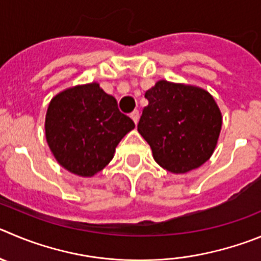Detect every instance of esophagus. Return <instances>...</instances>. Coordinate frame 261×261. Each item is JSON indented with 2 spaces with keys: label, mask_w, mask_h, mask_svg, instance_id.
I'll use <instances>...</instances> for the list:
<instances>
[{
  "label": "esophagus",
  "mask_w": 261,
  "mask_h": 261,
  "mask_svg": "<svg viewBox=\"0 0 261 261\" xmlns=\"http://www.w3.org/2000/svg\"><path fill=\"white\" fill-rule=\"evenodd\" d=\"M130 117L133 118V121L135 122V125H136V123L139 122V117H140V113H139V111H134L133 113L130 114Z\"/></svg>",
  "instance_id": "esophagus-1"
}]
</instances>
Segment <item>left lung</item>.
Returning a JSON list of instances; mask_svg holds the SVG:
<instances>
[{
  "mask_svg": "<svg viewBox=\"0 0 261 261\" xmlns=\"http://www.w3.org/2000/svg\"><path fill=\"white\" fill-rule=\"evenodd\" d=\"M145 99L138 131L155 162L174 174L202 166L213 155L221 130V112L210 92L161 80Z\"/></svg>",
  "mask_w": 261,
  "mask_h": 261,
  "instance_id": "left-lung-1",
  "label": "left lung"
}]
</instances>
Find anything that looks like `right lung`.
Returning <instances> with one entry per match:
<instances>
[{"instance_id": "add662e5", "label": "right lung", "mask_w": 261, "mask_h": 261, "mask_svg": "<svg viewBox=\"0 0 261 261\" xmlns=\"http://www.w3.org/2000/svg\"><path fill=\"white\" fill-rule=\"evenodd\" d=\"M135 127L117 100L97 82L69 87L51 99L45 119L46 140L60 166L79 176L101 171L121 139Z\"/></svg>"}]
</instances>
